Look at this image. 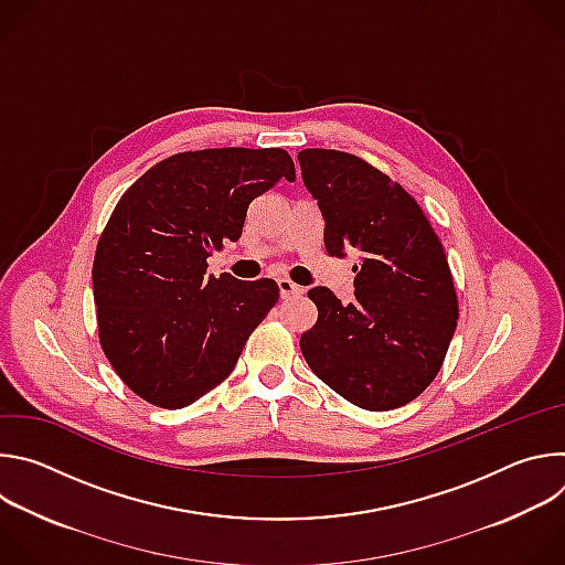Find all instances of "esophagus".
I'll list each match as a JSON object with an SVG mask.
<instances>
[{
  "instance_id": "34e87169",
  "label": "esophagus",
  "mask_w": 565,
  "mask_h": 565,
  "mask_svg": "<svg viewBox=\"0 0 565 565\" xmlns=\"http://www.w3.org/2000/svg\"><path fill=\"white\" fill-rule=\"evenodd\" d=\"M277 286H279V295H281V299H290V297H299V295H303V288H301V286H297V284H292L290 279H279V281H277Z\"/></svg>"
}]
</instances>
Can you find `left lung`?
<instances>
[{"instance_id":"obj_1","label":"left lung","mask_w":565,"mask_h":565,"mask_svg":"<svg viewBox=\"0 0 565 565\" xmlns=\"http://www.w3.org/2000/svg\"><path fill=\"white\" fill-rule=\"evenodd\" d=\"M301 179L324 216L331 257L360 253L355 301L317 286V321L299 340L312 373L360 409L388 412L438 375L458 299L431 223L399 183L335 149L299 151Z\"/></svg>"}]
</instances>
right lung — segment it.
Here are the masks:
<instances>
[{"mask_svg": "<svg viewBox=\"0 0 565 565\" xmlns=\"http://www.w3.org/2000/svg\"><path fill=\"white\" fill-rule=\"evenodd\" d=\"M281 179L295 181V163L279 147L183 151L147 170L111 212L94 259L98 333L149 405L183 409L221 384L277 303L273 279L205 270Z\"/></svg>", "mask_w": 565, "mask_h": 565, "instance_id": "1", "label": "right lung"}]
</instances>
